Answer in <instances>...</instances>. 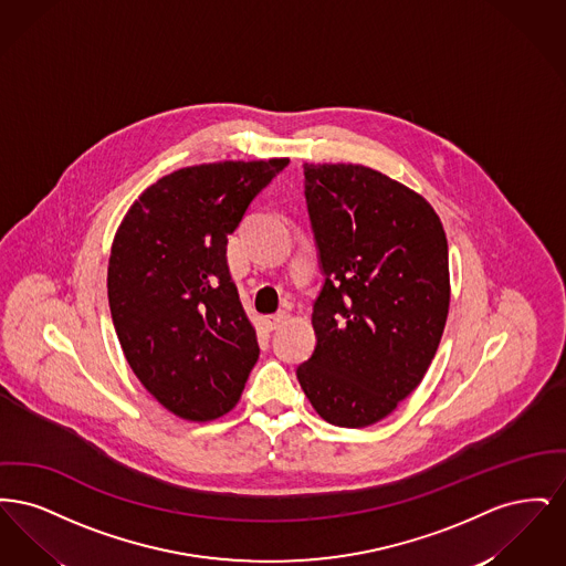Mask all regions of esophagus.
I'll list each match as a JSON object with an SVG mask.
<instances>
[{"mask_svg": "<svg viewBox=\"0 0 566 566\" xmlns=\"http://www.w3.org/2000/svg\"><path fill=\"white\" fill-rule=\"evenodd\" d=\"M289 318H291V314H289L286 310H282V312H277V314H273V316H268L265 324H268L270 331H275V328H280V326H284V324L289 323Z\"/></svg>", "mask_w": 566, "mask_h": 566, "instance_id": "1", "label": "esophagus"}]
</instances>
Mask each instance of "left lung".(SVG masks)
<instances>
[{
  "label": "left lung",
  "instance_id": "8db88e82",
  "mask_svg": "<svg viewBox=\"0 0 566 566\" xmlns=\"http://www.w3.org/2000/svg\"><path fill=\"white\" fill-rule=\"evenodd\" d=\"M305 201L324 284L316 348L298 384L328 424H376L411 395L439 348L448 240L431 203L365 165L305 163Z\"/></svg>",
  "mask_w": 566,
  "mask_h": 566
}]
</instances>
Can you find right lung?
<instances>
[{"instance_id":"1","label":"right lung","mask_w":566,"mask_h":566,"mask_svg":"<svg viewBox=\"0 0 566 566\" xmlns=\"http://www.w3.org/2000/svg\"><path fill=\"white\" fill-rule=\"evenodd\" d=\"M286 165L178 169L139 195L114 235L108 301L120 348L144 388L178 418L210 422L231 411L259 358L227 242Z\"/></svg>"}]
</instances>
